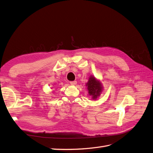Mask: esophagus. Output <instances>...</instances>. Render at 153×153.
Returning <instances> with one entry per match:
<instances>
[{
	"label": "esophagus",
	"mask_w": 153,
	"mask_h": 153,
	"mask_svg": "<svg viewBox=\"0 0 153 153\" xmlns=\"http://www.w3.org/2000/svg\"><path fill=\"white\" fill-rule=\"evenodd\" d=\"M70 84L72 85H76L77 84V81H71V82H70Z\"/></svg>",
	"instance_id": "esophagus-1"
}]
</instances>
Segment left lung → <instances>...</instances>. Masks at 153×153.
<instances>
[{
	"label": "left lung",
	"instance_id": "left-lung-1",
	"mask_svg": "<svg viewBox=\"0 0 153 153\" xmlns=\"http://www.w3.org/2000/svg\"><path fill=\"white\" fill-rule=\"evenodd\" d=\"M88 94L92 97L93 99H96L102 91V86L99 81H97L93 76H90L88 82L86 83Z\"/></svg>",
	"mask_w": 153,
	"mask_h": 153
}]
</instances>
